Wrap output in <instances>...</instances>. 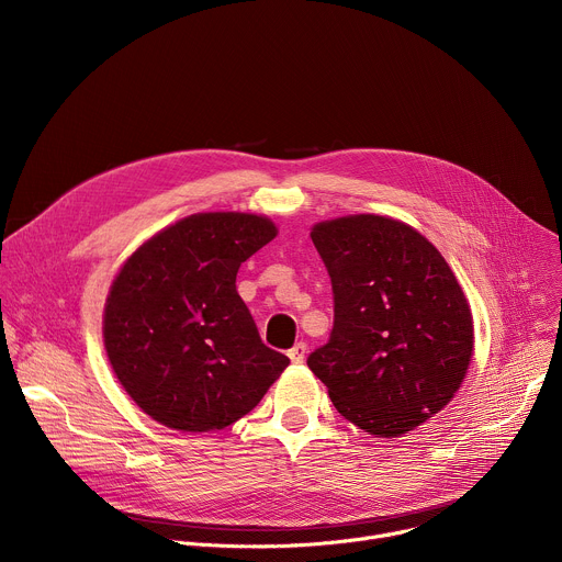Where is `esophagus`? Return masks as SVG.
Here are the masks:
<instances>
[{"label":"esophagus","mask_w":562,"mask_h":562,"mask_svg":"<svg viewBox=\"0 0 562 562\" xmlns=\"http://www.w3.org/2000/svg\"><path fill=\"white\" fill-rule=\"evenodd\" d=\"M304 356H306V345L304 342H297L293 349H289V358H291L293 364H302Z\"/></svg>","instance_id":"esophagus-1"}]
</instances>
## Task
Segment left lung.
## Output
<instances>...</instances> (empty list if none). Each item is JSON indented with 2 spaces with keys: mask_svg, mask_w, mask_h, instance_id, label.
Masks as SVG:
<instances>
[{
  "mask_svg": "<svg viewBox=\"0 0 562 562\" xmlns=\"http://www.w3.org/2000/svg\"><path fill=\"white\" fill-rule=\"evenodd\" d=\"M311 239L334 286L331 340L306 364L334 407L375 438L442 412L473 358V315L447 260L414 226L358 213L317 222Z\"/></svg>",
  "mask_w": 562,
  "mask_h": 562,
  "instance_id": "8db88e82",
  "label": "left lung"
}]
</instances>
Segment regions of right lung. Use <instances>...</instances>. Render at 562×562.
I'll return each mask as SVG.
<instances>
[{"label": "right lung", "mask_w": 562, "mask_h": 562, "mask_svg": "<svg viewBox=\"0 0 562 562\" xmlns=\"http://www.w3.org/2000/svg\"><path fill=\"white\" fill-rule=\"evenodd\" d=\"M278 235L267 215L211 211L150 235L111 282V369L155 423L204 434L247 416L289 367L237 295L239 265Z\"/></svg>", "instance_id": "right-lung-1"}]
</instances>
